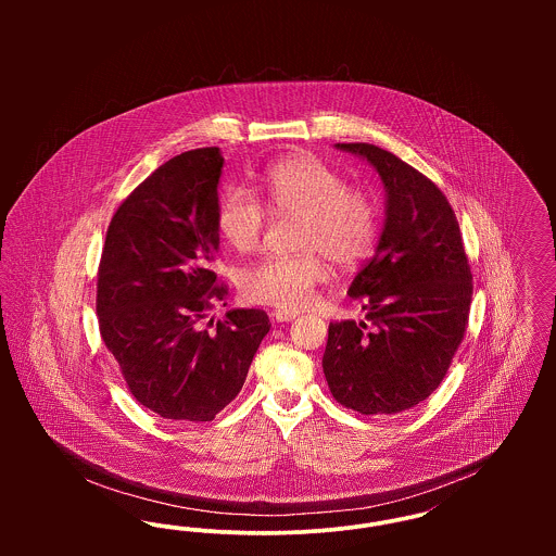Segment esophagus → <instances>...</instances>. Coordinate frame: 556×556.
<instances>
[{
    "label": "esophagus",
    "instance_id": "34e87169",
    "mask_svg": "<svg viewBox=\"0 0 556 556\" xmlns=\"http://www.w3.org/2000/svg\"><path fill=\"white\" fill-rule=\"evenodd\" d=\"M270 317H273V320H277V323H286V320L298 317V313L295 311H273Z\"/></svg>",
    "mask_w": 556,
    "mask_h": 556
}]
</instances>
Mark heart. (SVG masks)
<instances>
[{"label":"heart","instance_id":"1","mask_svg":"<svg viewBox=\"0 0 556 556\" xmlns=\"http://www.w3.org/2000/svg\"><path fill=\"white\" fill-rule=\"evenodd\" d=\"M265 204L248 189H227L216 206V231L238 252L258 248L268 211L295 214L298 254L266 256L239 270L248 302L298 311L311 304L329 277L327 258L342 268L361 265L379 231V204L369 189L348 186L344 175L313 154L275 160L261 175Z\"/></svg>","mask_w":556,"mask_h":556}]
</instances>
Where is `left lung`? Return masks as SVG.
I'll return each instance as SVG.
<instances>
[{"label":"left lung","instance_id":"left-lung-1","mask_svg":"<svg viewBox=\"0 0 556 556\" xmlns=\"http://www.w3.org/2000/svg\"><path fill=\"white\" fill-rule=\"evenodd\" d=\"M338 148L375 166L388 208L377 250L348 290L367 317L329 325L323 372L345 408L396 415L446 377L467 331L473 275L440 187L372 143Z\"/></svg>","mask_w":556,"mask_h":556}]
</instances>
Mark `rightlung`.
I'll return each instance as SVG.
<instances>
[{
	"label": "right lung",
	"instance_id": "right-lung-1",
	"mask_svg": "<svg viewBox=\"0 0 556 556\" xmlns=\"http://www.w3.org/2000/svg\"><path fill=\"white\" fill-rule=\"evenodd\" d=\"M223 156L189 150L132 189L108 225L98 268V323L131 396L162 419L212 421L238 396L270 323L238 308L202 327L227 286L216 206Z\"/></svg>",
	"mask_w": 556,
	"mask_h": 556
}]
</instances>
